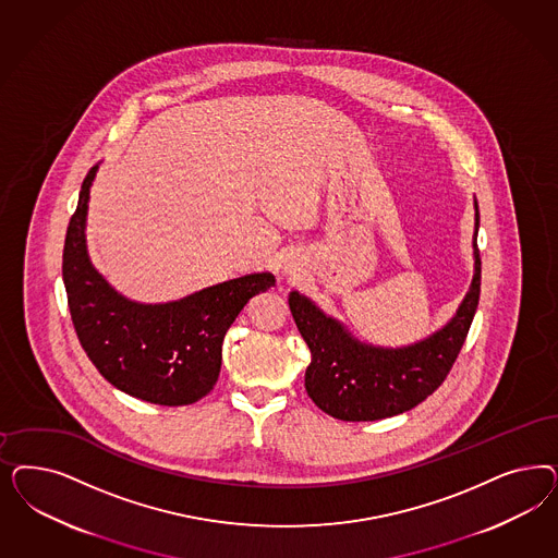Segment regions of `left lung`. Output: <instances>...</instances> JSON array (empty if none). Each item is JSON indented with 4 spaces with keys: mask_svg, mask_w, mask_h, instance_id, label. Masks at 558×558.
I'll use <instances>...</instances> for the list:
<instances>
[{
    "mask_svg": "<svg viewBox=\"0 0 558 558\" xmlns=\"http://www.w3.org/2000/svg\"><path fill=\"white\" fill-rule=\"evenodd\" d=\"M474 226V279L456 316L425 341L402 349H381L353 339L307 298L293 291L289 307L312 361L307 396L324 413L341 421H378L407 413L432 396L458 360L481 298V252Z\"/></svg>",
    "mask_w": 558,
    "mask_h": 558,
    "instance_id": "1",
    "label": "left lung"
}]
</instances>
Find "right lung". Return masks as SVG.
<instances>
[{"instance_id": "obj_1", "label": "right lung", "mask_w": 558, "mask_h": 558, "mask_svg": "<svg viewBox=\"0 0 558 558\" xmlns=\"http://www.w3.org/2000/svg\"><path fill=\"white\" fill-rule=\"evenodd\" d=\"M96 168L82 182L63 246V283L75 335L114 388L151 404H193L216 386L228 328L252 295L275 286V277L252 272L170 304L129 302L94 270L86 252L84 228Z\"/></svg>"}]
</instances>
